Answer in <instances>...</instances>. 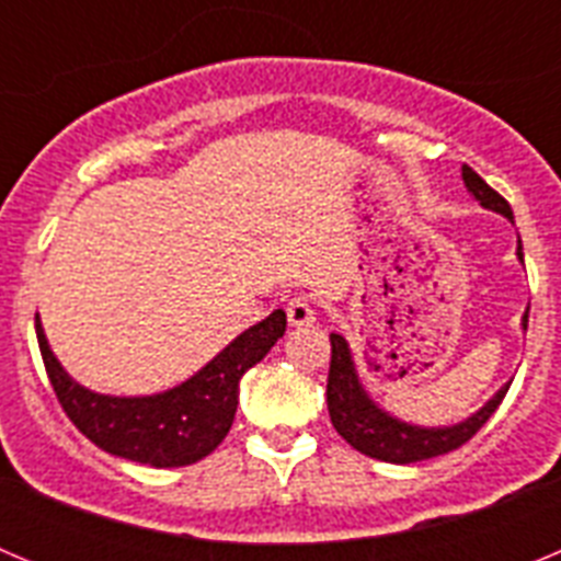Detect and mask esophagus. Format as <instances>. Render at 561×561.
<instances>
[{"mask_svg": "<svg viewBox=\"0 0 561 561\" xmlns=\"http://www.w3.org/2000/svg\"><path fill=\"white\" fill-rule=\"evenodd\" d=\"M286 320H289V325H295V329H304V325L314 323V306H311L309 297H291L289 306H286Z\"/></svg>", "mask_w": 561, "mask_h": 561, "instance_id": "esophagus-1", "label": "esophagus"}]
</instances>
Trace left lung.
<instances>
[{"instance_id": "obj_1", "label": "left lung", "mask_w": 561, "mask_h": 561, "mask_svg": "<svg viewBox=\"0 0 561 561\" xmlns=\"http://www.w3.org/2000/svg\"><path fill=\"white\" fill-rule=\"evenodd\" d=\"M463 185L480 202V207L500 213L503 219L514 221L512 205L497 191L485 185L469 165H463ZM517 257L519 264H523V241H517ZM525 329H528V311L523 314V331ZM508 385L512 381H505L503 388L485 401L478 413L458 421V424H449V427H421V424L396 419V415H390L388 410L379 408L370 399L359 374H356V362L354 354H351L348 340L342 334H331V368L329 388H325L331 424H334V430L342 438L348 440L351 447L359 449L368 458L385 460V463H419V460L438 458V455H447L453 449L463 447L466 440L472 438L485 421L492 419L494 410L500 408V401L508 393Z\"/></svg>"}]
</instances>
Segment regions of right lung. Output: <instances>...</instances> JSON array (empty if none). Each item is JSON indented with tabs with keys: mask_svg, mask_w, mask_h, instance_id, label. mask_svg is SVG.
I'll list each match as a JSON object with an SVG mask.
<instances>
[{
	"mask_svg": "<svg viewBox=\"0 0 561 561\" xmlns=\"http://www.w3.org/2000/svg\"><path fill=\"white\" fill-rule=\"evenodd\" d=\"M284 331L286 311L275 309L176 388L151 396H108L83 388L64 370L36 314L44 368L69 421L103 453L153 469L191 466L219 447L236 419L238 381L270 354Z\"/></svg>",
	"mask_w": 561,
	"mask_h": 561,
	"instance_id": "right-lung-1",
	"label": "right lung"
}]
</instances>
